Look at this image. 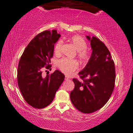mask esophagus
Here are the masks:
<instances>
[{"instance_id": "1", "label": "esophagus", "mask_w": 133, "mask_h": 133, "mask_svg": "<svg viewBox=\"0 0 133 133\" xmlns=\"http://www.w3.org/2000/svg\"><path fill=\"white\" fill-rule=\"evenodd\" d=\"M65 79L69 80V79H70V77H68V76H66V77H65Z\"/></svg>"}]
</instances>
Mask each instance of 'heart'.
I'll use <instances>...</instances> for the list:
<instances>
[{
	"label": "heart",
	"mask_w": 133,
	"mask_h": 133,
	"mask_svg": "<svg viewBox=\"0 0 133 133\" xmlns=\"http://www.w3.org/2000/svg\"><path fill=\"white\" fill-rule=\"evenodd\" d=\"M69 41L78 51L77 56L81 62L87 63L91 58V53L86 49L87 43L84 38L79 35H74L70 38ZM62 45V40L58 41L55 44L54 52L56 55L61 54ZM58 67L65 74L70 75L78 69V63L75 60L62 58L58 62Z\"/></svg>",
	"instance_id": "b5f03b06"
}]
</instances>
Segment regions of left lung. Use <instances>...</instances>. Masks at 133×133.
I'll use <instances>...</instances> for the list:
<instances>
[{
    "mask_svg": "<svg viewBox=\"0 0 133 133\" xmlns=\"http://www.w3.org/2000/svg\"><path fill=\"white\" fill-rule=\"evenodd\" d=\"M92 49L91 58L86 67L79 72L82 81L73 78L74 90L70 99L76 108L83 113H91L101 109L113 91L115 69L111 54L97 38L87 36Z\"/></svg>",
    "mask_w": 133,
    "mask_h": 133,
    "instance_id": "8db88e82",
    "label": "left lung"
}]
</instances>
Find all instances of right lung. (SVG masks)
<instances>
[{
  "mask_svg": "<svg viewBox=\"0 0 133 133\" xmlns=\"http://www.w3.org/2000/svg\"><path fill=\"white\" fill-rule=\"evenodd\" d=\"M53 30L39 33L27 45L19 60L18 84L24 100L30 106L42 109L49 106L64 79V75L56 70L46 77L43 69H50L54 44L60 38Z\"/></svg>",
  "mask_w": 133,
  "mask_h": 133,
  "instance_id": "obj_1",
  "label": "right lung"
}]
</instances>
